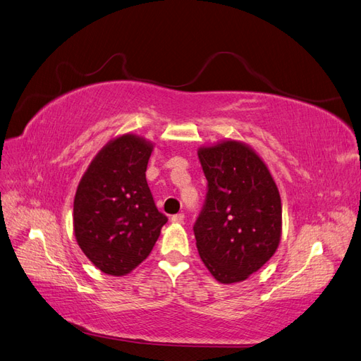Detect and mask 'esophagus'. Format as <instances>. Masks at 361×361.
<instances>
[{
	"mask_svg": "<svg viewBox=\"0 0 361 361\" xmlns=\"http://www.w3.org/2000/svg\"><path fill=\"white\" fill-rule=\"evenodd\" d=\"M171 222H173V224H183L184 222V214L183 213L173 214L172 218H171Z\"/></svg>",
	"mask_w": 361,
	"mask_h": 361,
	"instance_id": "obj_1",
	"label": "esophagus"
}]
</instances>
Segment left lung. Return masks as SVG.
Returning <instances> with one entry per match:
<instances>
[{
  "mask_svg": "<svg viewBox=\"0 0 361 361\" xmlns=\"http://www.w3.org/2000/svg\"><path fill=\"white\" fill-rule=\"evenodd\" d=\"M207 195L193 225L201 260L224 284L243 281L275 254L281 200L263 160L240 142L198 151Z\"/></svg>",
  "mask_w": 361,
  "mask_h": 361,
  "instance_id": "obj_1",
  "label": "left lung"
}]
</instances>
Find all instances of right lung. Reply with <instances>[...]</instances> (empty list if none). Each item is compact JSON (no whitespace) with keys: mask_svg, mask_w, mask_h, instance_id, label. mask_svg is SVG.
Segmentation results:
<instances>
[{"mask_svg":"<svg viewBox=\"0 0 361 361\" xmlns=\"http://www.w3.org/2000/svg\"><path fill=\"white\" fill-rule=\"evenodd\" d=\"M152 145L123 135L102 148L81 178L74 200L78 246L99 271L126 275L147 259L168 218L147 183Z\"/></svg>","mask_w":361,"mask_h":361,"instance_id":"add662e5","label":"right lung"}]
</instances>
